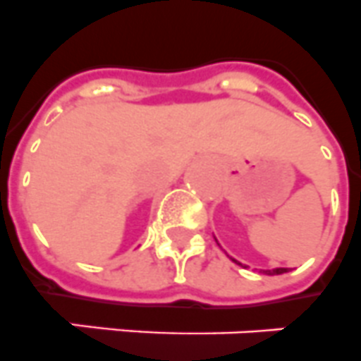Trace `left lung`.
I'll use <instances>...</instances> for the list:
<instances>
[{"label": "left lung", "mask_w": 361, "mask_h": 361, "mask_svg": "<svg viewBox=\"0 0 361 361\" xmlns=\"http://www.w3.org/2000/svg\"><path fill=\"white\" fill-rule=\"evenodd\" d=\"M233 262H237L238 266H242L238 260L233 259ZM288 271V268H274V269H260V274H264V275H281V274H286Z\"/></svg>", "instance_id": "8db88e82"}]
</instances>
